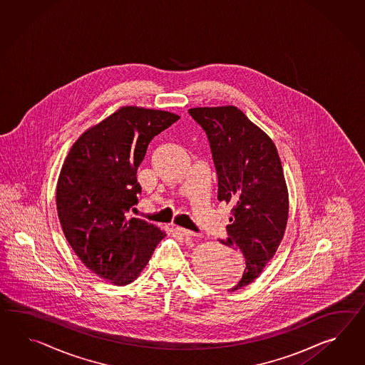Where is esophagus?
Wrapping results in <instances>:
<instances>
[{"label": "esophagus", "mask_w": 365, "mask_h": 365, "mask_svg": "<svg viewBox=\"0 0 365 365\" xmlns=\"http://www.w3.org/2000/svg\"><path fill=\"white\" fill-rule=\"evenodd\" d=\"M175 231L178 232V235L183 236V237H195L196 236L194 232L185 230V228H182V227H177V228H175Z\"/></svg>", "instance_id": "esophagus-1"}]
</instances>
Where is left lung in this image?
Returning <instances> with one entry per match:
<instances>
[{
	"label": "left lung",
	"instance_id": "1",
	"mask_svg": "<svg viewBox=\"0 0 365 365\" xmlns=\"http://www.w3.org/2000/svg\"><path fill=\"white\" fill-rule=\"evenodd\" d=\"M208 137L217 199L232 205L224 245L240 249L245 269L231 292L253 282L276 255L289 217V192L276 145L235 106L188 109Z\"/></svg>",
	"mask_w": 365,
	"mask_h": 365
}]
</instances>
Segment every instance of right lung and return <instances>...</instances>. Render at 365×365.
Here are the masks:
<instances>
[{
  "mask_svg": "<svg viewBox=\"0 0 365 365\" xmlns=\"http://www.w3.org/2000/svg\"><path fill=\"white\" fill-rule=\"evenodd\" d=\"M178 115L126 106L88 128L73 143L56 183L63 233L76 256L116 286L133 282L166 232L128 217L138 203L137 169L154 135Z\"/></svg>",
  "mask_w": 365,
  "mask_h": 365,
  "instance_id": "1",
  "label": "right lung"
}]
</instances>
